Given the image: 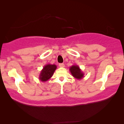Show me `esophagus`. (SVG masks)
<instances>
[{"mask_svg": "<svg viewBox=\"0 0 124 124\" xmlns=\"http://www.w3.org/2000/svg\"><path fill=\"white\" fill-rule=\"evenodd\" d=\"M59 67L61 68H64L65 67V65H64V64L63 63H61V64H59Z\"/></svg>", "mask_w": 124, "mask_h": 124, "instance_id": "obj_1", "label": "esophagus"}]
</instances>
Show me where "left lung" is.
<instances>
[{
  "label": "left lung",
  "mask_w": 124,
  "mask_h": 124,
  "mask_svg": "<svg viewBox=\"0 0 124 124\" xmlns=\"http://www.w3.org/2000/svg\"><path fill=\"white\" fill-rule=\"evenodd\" d=\"M69 71L72 76L77 79H81L84 77V73L77 65H73L69 68Z\"/></svg>",
  "instance_id": "8db88e82"
}]
</instances>
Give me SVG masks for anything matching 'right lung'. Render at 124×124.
Here are the masks:
<instances>
[{
  "label": "right lung",
  "mask_w": 124,
  "mask_h": 124,
  "mask_svg": "<svg viewBox=\"0 0 124 124\" xmlns=\"http://www.w3.org/2000/svg\"><path fill=\"white\" fill-rule=\"evenodd\" d=\"M57 68L55 64H46L44 66L43 69L40 71L39 76V79L42 82H46L50 79L53 76L55 71Z\"/></svg>",
  "instance_id": "right-lung-1"
}]
</instances>
